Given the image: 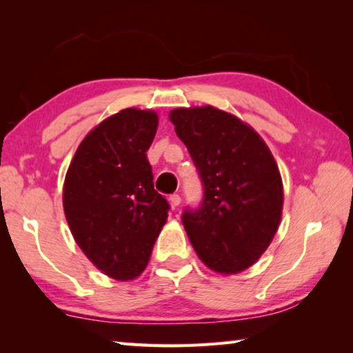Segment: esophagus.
Here are the masks:
<instances>
[{
    "instance_id": "34e87169",
    "label": "esophagus",
    "mask_w": 353,
    "mask_h": 353,
    "mask_svg": "<svg viewBox=\"0 0 353 353\" xmlns=\"http://www.w3.org/2000/svg\"><path fill=\"white\" fill-rule=\"evenodd\" d=\"M170 204L172 208H176L179 204H181V196L179 194H171L170 196Z\"/></svg>"
}]
</instances>
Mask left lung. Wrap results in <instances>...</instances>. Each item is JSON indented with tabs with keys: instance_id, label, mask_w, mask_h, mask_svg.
Returning <instances> with one entry per match:
<instances>
[{
	"instance_id": "8db88e82",
	"label": "left lung",
	"mask_w": 353,
	"mask_h": 353,
	"mask_svg": "<svg viewBox=\"0 0 353 353\" xmlns=\"http://www.w3.org/2000/svg\"><path fill=\"white\" fill-rule=\"evenodd\" d=\"M170 119L204 187L201 205L182 214L196 254L221 274L248 270L282 218L283 185L270 148L241 119L212 105L174 109Z\"/></svg>"
}]
</instances>
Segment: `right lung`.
<instances>
[{"label": "right lung", "mask_w": 353, "mask_h": 353, "mask_svg": "<svg viewBox=\"0 0 353 353\" xmlns=\"http://www.w3.org/2000/svg\"><path fill=\"white\" fill-rule=\"evenodd\" d=\"M152 110L124 109L77 148L63 183V210L77 246L99 271L132 280L145 271L170 204L154 190L146 151L157 132Z\"/></svg>", "instance_id": "1"}]
</instances>
